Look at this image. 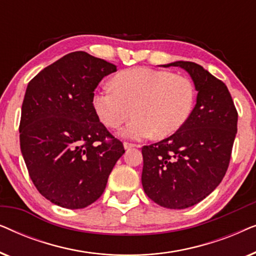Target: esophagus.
Instances as JSON below:
<instances>
[{"label":"esophagus","mask_w":256,"mask_h":256,"mask_svg":"<svg viewBox=\"0 0 256 256\" xmlns=\"http://www.w3.org/2000/svg\"><path fill=\"white\" fill-rule=\"evenodd\" d=\"M134 146H136L132 144V143H128V142H124V148L126 150H129V149L134 148Z\"/></svg>","instance_id":"obj_1"}]
</instances>
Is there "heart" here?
Masks as SVG:
<instances>
[{"mask_svg": "<svg viewBox=\"0 0 256 256\" xmlns=\"http://www.w3.org/2000/svg\"><path fill=\"white\" fill-rule=\"evenodd\" d=\"M112 86L98 88L93 108L101 122L118 128L132 114L135 118L120 132L124 138H162L183 128L196 101L194 82L186 76L149 68L118 73Z\"/></svg>", "mask_w": 256, "mask_h": 256, "instance_id": "obj_1", "label": "heart"}]
</instances>
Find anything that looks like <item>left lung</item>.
Returning <instances> with one entry per match:
<instances>
[{"label": "left lung", "instance_id": "obj_1", "mask_svg": "<svg viewBox=\"0 0 256 256\" xmlns=\"http://www.w3.org/2000/svg\"><path fill=\"white\" fill-rule=\"evenodd\" d=\"M186 71L197 90L192 114L170 138L142 148V185L163 208L183 210L208 197L228 168L238 113L222 80L192 62L162 65Z\"/></svg>", "mask_w": 256, "mask_h": 256}]
</instances>
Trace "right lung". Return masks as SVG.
Listing matches in <instances>:
<instances>
[{"label": "right lung", "mask_w": 256, "mask_h": 256, "mask_svg": "<svg viewBox=\"0 0 256 256\" xmlns=\"http://www.w3.org/2000/svg\"><path fill=\"white\" fill-rule=\"evenodd\" d=\"M116 66L76 51L28 84L20 143L31 180L48 200L84 208L100 198L124 154L93 108L94 90Z\"/></svg>", "instance_id": "obj_1"}]
</instances>
